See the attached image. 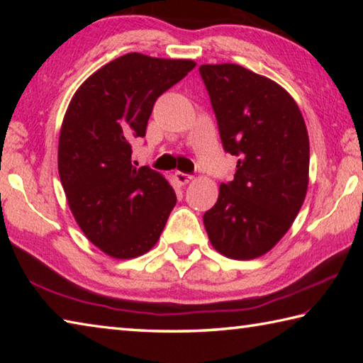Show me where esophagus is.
Here are the masks:
<instances>
[{
    "instance_id": "obj_1",
    "label": "esophagus",
    "mask_w": 363,
    "mask_h": 363,
    "mask_svg": "<svg viewBox=\"0 0 363 363\" xmlns=\"http://www.w3.org/2000/svg\"><path fill=\"white\" fill-rule=\"evenodd\" d=\"M192 179H194V176L181 173V171H176V173H174V181L179 184V186H187V184Z\"/></svg>"
}]
</instances>
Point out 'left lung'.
Returning a JSON list of instances; mask_svg holds the SVG:
<instances>
[{
    "label": "left lung",
    "instance_id": "left-lung-1",
    "mask_svg": "<svg viewBox=\"0 0 363 363\" xmlns=\"http://www.w3.org/2000/svg\"><path fill=\"white\" fill-rule=\"evenodd\" d=\"M224 150L238 157L203 223L230 259L266 255L296 219L309 186V136L285 88L237 64L200 65Z\"/></svg>",
    "mask_w": 363,
    "mask_h": 363
}]
</instances>
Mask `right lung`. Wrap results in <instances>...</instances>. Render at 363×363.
Returning a JSON list of instances; mask_svg holds the SVG:
<instances>
[{"instance_id":"right-lung-1","label":"right lung","mask_w":363,"mask_h":363,"mask_svg":"<svg viewBox=\"0 0 363 363\" xmlns=\"http://www.w3.org/2000/svg\"><path fill=\"white\" fill-rule=\"evenodd\" d=\"M190 59L128 52L77 89L60 126L57 167L67 203L88 240L115 259L155 247L176 194L163 174L131 164L153 104L187 75Z\"/></svg>"}]
</instances>
